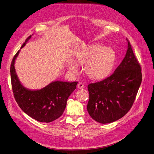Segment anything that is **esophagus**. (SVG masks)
<instances>
[{
    "label": "esophagus",
    "mask_w": 154,
    "mask_h": 154,
    "mask_svg": "<svg viewBox=\"0 0 154 154\" xmlns=\"http://www.w3.org/2000/svg\"><path fill=\"white\" fill-rule=\"evenodd\" d=\"M77 87H78L79 88L81 89V88H84V84H83L82 82H79V83L77 84Z\"/></svg>",
    "instance_id": "34e87169"
}]
</instances>
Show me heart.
Listing matches in <instances>:
<instances>
[{
    "label": "heart",
    "instance_id": "obj_1",
    "mask_svg": "<svg viewBox=\"0 0 154 154\" xmlns=\"http://www.w3.org/2000/svg\"><path fill=\"white\" fill-rule=\"evenodd\" d=\"M80 64L85 63V72L92 79H102L108 76L115 62V53L112 49L103 47L101 44H93L87 47L77 58ZM68 70L72 73L79 72V66L71 62Z\"/></svg>",
    "mask_w": 154,
    "mask_h": 154
}]
</instances>
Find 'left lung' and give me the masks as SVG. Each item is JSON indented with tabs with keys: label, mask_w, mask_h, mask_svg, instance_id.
<instances>
[{
	"label": "left lung",
	"mask_w": 154,
	"mask_h": 154,
	"mask_svg": "<svg viewBox=\"0 0 154 154\" xmlns=\"http://www.w3.org/2000/svg\"><path fill=\"white\" fill-rule=\"evenodd\" d=\"M127 42L125 57L114 73L88 86L89 99L87 110L100 123L114 122L124 116L134 103L142 82L141 66Z\"/></svg>",
	"instance_id": "1"
}]
</instances>
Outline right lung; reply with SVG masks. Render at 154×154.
<instances>
[{
    "label": "right lung",
    "instance_id": "right-lung-1",
    "mask_svg": "<svg viewBox=\"0 0 154 154\" xmlns=\"http://www.w3.org/2000/svg\"><path fill=\"white\" fill-rule=\"evenodd\" d=\"M29 36L22 45L23 48L31 38ZM19 50L11 65V77L14 96L19 106L26 114L39 122L50 123L60 117L65 109L66 101L73 92L77 82L54 81L39 90H30L20 82L15 70V60Z\"/></svg>",
    "mask_w": 154,
    "mask_h": 154
}]
</instances>
